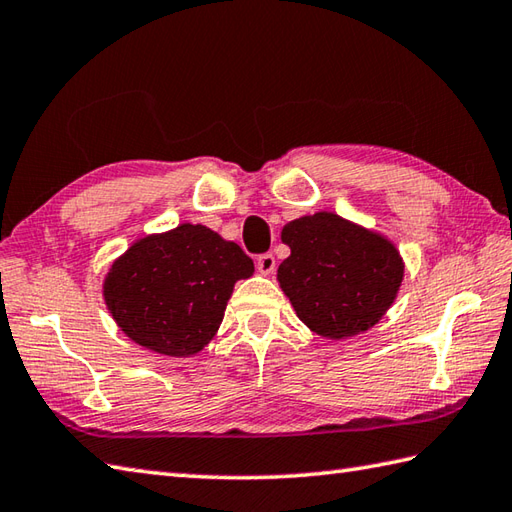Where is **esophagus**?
I'll return each mask as SVG.
<instances>
[{
    "mask_svg": "<svg viewBox=\"0 0 512 512\" xmlns=\"http://www.w3.org/2000/svg\"><path fill=\"white\" fill-rule=\"evenodd\" d=\"M256 267H258V271L260 274H265V276H269L271 271L276 269V258H274V254H260L258 258H256Z\"/></svg>",
    "mask_w": 512,
    "mask_h": 512,
    "instance_id": "obj_1",
    "label": "esophagus"
}]
</instances>
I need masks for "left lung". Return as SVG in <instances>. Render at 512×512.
<instances>
[{"label": "left lung", "instance_id": "8db88e82", "mask_svg": "<svg viewBox=\"0 0 512 512\" xmlns=\"http://www.w3.org/2000/svg\"><path fill=\"white\" fill-rule=\"evenodd\" d=\"M291 254L278 280L298 318L325 338H347L378 322L398 294L404 265L389 241L318 212L283 229Z\"/></svg>", "mask_w": 512, "mask_h": 512}]
</instances>
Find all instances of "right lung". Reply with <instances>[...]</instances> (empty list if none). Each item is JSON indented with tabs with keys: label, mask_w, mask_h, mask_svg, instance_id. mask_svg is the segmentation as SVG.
<instances>
[{
	"label": "right lung",
	"mask_w": 512,
	"mask_h": 512,
	"mask_svg": "<svg viewBox=\"0 0 512 512\" xmlns=\"http://www.w3.org/2000/svg\"><path fill=\"white\" fill-rule=\"evenodd\" d=\"M252 274V258L236 243L185 223L134 243L112 265L103 296L128 338L185 358L214 338L234 283Z\"/></svg>",
	"instance_id": "right-lung-1"
}]
</instances>
